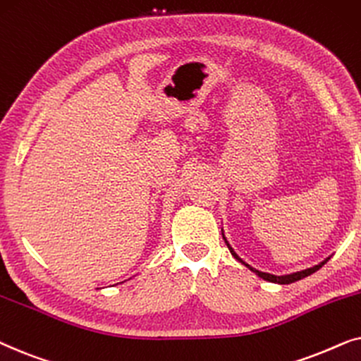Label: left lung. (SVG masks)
<instances>
[{
	"label": "left lung",
	"instance_id": "left-lung-1",
	"mask_svg": "<svg viewBox=\"0 0 361 361\" xmlns=\"http://www.w3.org/2000/svg\"><path fill=\"white\" fill-rule=\"evenodd\" d=\"M228 247H229V244H228ZM229 251H231V254H233L234 257L238 259L239 262H243L241 259L238 257V254L233 251V249L229 247ZM326 261H329V259H326ZM326 261H324L322 264H319V266H314V267H310V269H305V271H300V272H294V274H289V276H272V274H267V272H261V271H256V269H252L251 266H247L246 262H243L244 266H247L249 269H251L252 272H256L259 277H262L264 281H269V282H277V284H292V282H297V281H300V279H304V277H307V276H310V274H314V272H317L319 271V269L324 266V264L326 262Z\"/></svg>",
	"mask_w": 361,
	"mask_h": 361
}]
</instances>
